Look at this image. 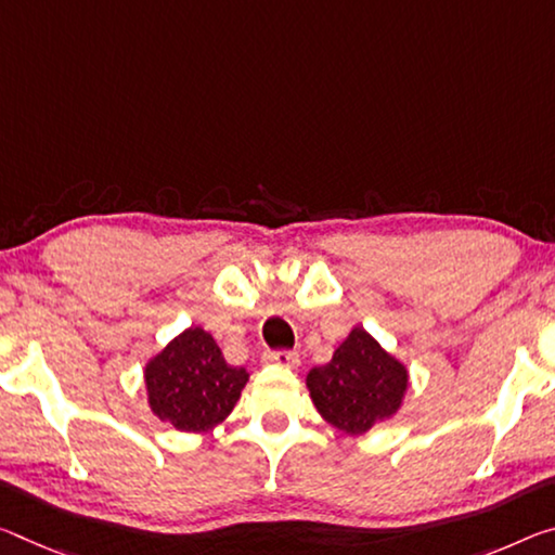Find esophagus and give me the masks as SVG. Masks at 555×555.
I'll list each match as a JSON object with an SVG mask.
<instances>
[{
    "instance_id": "34e87169",
    "label": "esophagus",
    "mask_w": 555,
    "mask_h": 555,
    "mask_svg": "<svg viewBox=\"0 0 555 555\" xmlns=\"http://www.w3.org/2000/svg\"><path fill=\"white\" fill-rule=\"evenodd\" d=\"M263 360H267V363H274V365L296 367L298 353H294V350H267V353H263Z\"/></svg>"
}]
</instances>
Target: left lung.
I'll use <instances>...</instances> for the list:
<instances>
[{"instance_id": "obj_1", "label": "left lung", "mask_w": 555, "mask_h": 555, "mask_svg": "<svg viewBox=\"0 0 555 555\" xmlns=\"http://www.w3.org/2000/svg\"><path fill=\"white\" fill-rule=\"evenodd\" d=\"M306 385L323 420L348 435H363L398 412L408 371L371 333L353 328L328 363L313 367Z\"/></svg>"}]
</instances>
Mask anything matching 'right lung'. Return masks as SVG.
Instances as JSON below:
<instances>
[{"label": "right lung", "instance_id": "right-lung-1", "mask_svg": "<svg viewBox=\"0 0 555 555\" xmlns=\"http://www.w3.org/2000/svg\"><path fill=\"white\" fill-rule=\"evenodd\" d=\"M246 380L249 373L227 363L215 338L197 325L167 343L145 367L153 412L180 433H205L222 422Z\"/></svg>", "mask_w": 555, "mask_h": 555}]
</instances>
